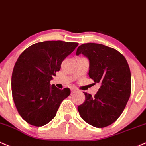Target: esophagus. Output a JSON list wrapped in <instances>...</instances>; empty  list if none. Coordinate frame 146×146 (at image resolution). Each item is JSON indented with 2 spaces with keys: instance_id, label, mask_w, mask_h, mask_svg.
Returning a JSON list of instances; mask_svg holds the SVG:
<instances>
[{
  "instance_id": "34e87169",
  "label": "esophagus",
  "mask_w": 146,
  "mask_h": 146,
  "mask_svg": "<svg viewBox=\"0 0 146 146\" xmlns=\"http://www.w3.org/2000/svg\"><path fill=\"white\" fill-rule=\"evenodd\" d=\"M77 92V90H76V89H72L71 90V94H73V93H75V92Z\"/></svg>"
}]
</instances>
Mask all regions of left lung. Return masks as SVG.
I'll return each mask as SVG.
<instances>
[{"instance_id":"left-lung-1","label":"left lung","mask_w":146,"mask_h":146,"mask_svg":"<svg viewBox=\"0 0 146 146\" xmlns=\"http://www.w3.org/2000/svg\"><path fill=\"white\" fill-rule=\"evenodd\" d=\"M90 62L89 76L100 87L94 97L84 92L85 101L78 106L80 117L93 127L103 128L115 122L125 109L131 94V73L125 56L101 44L85 43L78 47Z\"/></svg>"}]
</instances>
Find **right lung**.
<instances>
[{
  "label": "right lung",
  "instance_id": "obj_1",
  "mask_svg": "<svg viewBox=\"0 0 146 146\" xmlns=\"http://www.w3.org/2000/svg\"><path fill=\"white\" fill-rule=\"evenodd\" d=\"M78 45L77 42L45 41L30 46L19 56L12 75V98L27 123L36 127L47 125L70 95V89L60 90L50 85V81Z\"/></svg>",
  "mask_w": 146,
  "mask_h": 146
}]
</instances>
